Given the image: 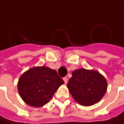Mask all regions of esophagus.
Segmentation results:
<instances>
[{
    "label": "esophagus",
    "mask_w": 124,
    "mask_h": 124,
    "mask_svg": "<svg viewBox=\"0 0 124 124\" xmlns=\"http://www.w3.org/2000/svg\"><path fill=\"white\" fill-rule=\"evenodd\" d=\"M63 80H64V84H67V82H68V80H67V78H63Z\"/></svg>",
    "instance_id": "esophagus-1"
}]
</instances>
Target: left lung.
<instances>
[{"instance_id": "obj_1", "label": "left lung", "mask_w": 124, "mask_h": 124, "mask_svg": "<svg viewBox=\"0 0 124 124\" xmlns=\"http://www.w3.org/2000/svg\"><path fill=\"white\" fill-rule=\"evenodd\" d=\"M67 87L77 103L90 106L103 98L107 91L108 83L99 72L80 68L72 72Z\"/></svg>"}]
</instances>
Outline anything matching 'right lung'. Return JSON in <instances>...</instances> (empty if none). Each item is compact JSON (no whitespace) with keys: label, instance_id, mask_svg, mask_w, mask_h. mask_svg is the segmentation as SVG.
Wrapping results in <instances>:
<instances>
[{"label":"right lung","instance_id":"right-lung-1","mask_svg":"<svg viewBox=\"0 0 124 124\" xmlns=\"http://www.w3.org/2000/svg\"><path fill=\"white\" fill-rule=\"evenodd\" d=\"M64 83L56 70L46 66L34 67L24 72L18 81V91L29 106L39 108L53 97Z\"/></svg>","mask_w":124,"mask_h":124}]
</instances>
